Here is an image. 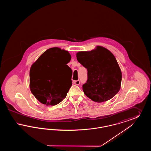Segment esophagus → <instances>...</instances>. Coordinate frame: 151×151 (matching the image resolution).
Returning a JSON list of instances; mask_svg holds the SVG:
<instances>
[{
  "mask_svg": "<svg viewBox=\"0 0 151 151\" xmlns=\"http://www.w3.org/2000/svg\"><path fill=\"white\" fill-rule=\"evenodd\" d=\"M73 83H74L75 85L79 86V84H80V80H78L73 81Z\"/></svg>",
  "mask_w": 151,
  "mask_h": 151,
  "instance_id": "34e87169",
  "label": "esophagus"
}]
</instances>
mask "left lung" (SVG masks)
Returning a JSON list of instances; mask_svg holds the SVG:
<instances>
[{"instance_id":"1","label":"left lung","mask_w":151,"mask_h":151,"mask_svg":"<svg viewBox=\"0 0 151 151\" xmlns=\"http://www.w3.org/2000/svg\"><path fill=\"white\" fill-rule=\"evenodd\" d=\"M77 60L88 71V80L83 85L84 94L97 102L112 99L119 91L122 72L114 55L107 49L96 46L88 51H79Z\"/></svg>"}]
</instances>
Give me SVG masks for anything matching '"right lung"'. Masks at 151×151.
I'll return each instance as SVG.
<instances>
[{
    "label": "right lung",
    "instance_id": "obj_1",
    "mask_svg": "<svg viewBox=\"0 0 151 151\" xmlns=\"http://www.w3.org/2000/svg\"><path fill=\"white\" fill-rule=\"evenodd\" d=\"M68 51L52 47L45 51L30 69V89L37 100L47 106L56 105L67 96L72 86V70L67 64ZM66 72L70 74L65 75Z\"/></svg>",
    "mask_w": 151,
    "mask_h": 151
}]
</instances>
